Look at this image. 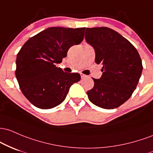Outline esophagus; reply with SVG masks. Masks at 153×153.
<instances>
[{
    "instance_id": "esophagus-1",
    "label": "esophagus",
    "mask_w": 153,
    "mask_h": 153,
    "mask_svg": "<svg viewBox=\"0 0 153 153\" xmlns=\"http://www.w3.org/2000/svg\"><path fill=\"white\" fill-rule=\"evenodd\" d=\"M80 75H81V77H82V79H84V78H85V77H87V76H86V75H85V74H80Z\"/></svg>"
}]
</instances>
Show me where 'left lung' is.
Segmentation results:
<instances>
[{
  "label": "left lung",
  "mask_w": 153,
  "mask_h": 153,
  "mask_svg": "<svg viewBox=\"0 0 153 153\" xmlns=\"http://www.w3.org/2000/svg\"><path fill=\"white\" fill-rule=\"evenodd\" d=\"M85 39L95 49V63L102 65V76L92 78L88 98L102 108H116L136 89L143 68L140 54L128 39L108 27L87 28Z\"/></svg>",
  "instance_id": "1"
}]
</instances>
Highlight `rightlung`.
Masks as SVG:
<instances>
[{
    "instance_id": "1",
    "label": "right lung",
    "mask_w": 153,
    "mask_h": 153,
    "mask_svg": "<svg viewBox=\"0 0 153 153\" xmlns=\"http://www.w3.org/2000/svg\"><path fill=\"white\" fill-rule=\"evenodd\" d=\"M85 27H50L32 37L16 57L15 74L22 93L35 107L50 109L64 100L69 88L81 79L56 66L68 49L82 42Z\"/></svg>"
}]
</instances>
